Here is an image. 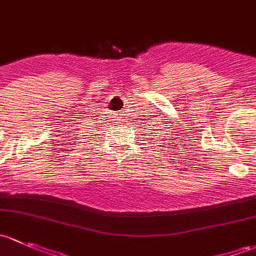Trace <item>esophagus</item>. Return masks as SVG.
Segmentation results:
<instances>
[{"instance_id": "34e87169", "label": "esophagus", "mask_w": 256, "mask_h": 256, "mask_svg": "<svg viewBox=\"0 0 256 256\" xmlns=\"http://www.w3.org/2000/svg\"><path fill=\"white\" fill-rule=\"evenodd\" d=\"M118 114H120V113H118ZM120 118H122V117H120Z\"/></svg>"}]
</instances>
